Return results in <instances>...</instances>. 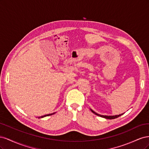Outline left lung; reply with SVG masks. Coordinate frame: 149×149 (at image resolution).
Returning a JSON list of instances; mask_svg holds the SVG:
<instances>
[{
    "label": "left lung",
    "mask_w": 149,
    "mask_h": 149,
    "mask_svg": "<svg viewBox=\"0 0 149 149\" xmlns=\"http://www.w3.org/2000/svg\"><path fill=\"white\" fill-rule=\"evenodd\" d=\"M91 111L93 112V113H94V114H96V115H97V116H100L101 117H102V118H106V119H116V118H119V116H120L121 115H123V114H119V115H116V116H108L99 115V114H97V113H96V112H94L93 111H92V110H91Z\"/></svg>",
    "instance_id": "8db88e82"
}]
</instances>
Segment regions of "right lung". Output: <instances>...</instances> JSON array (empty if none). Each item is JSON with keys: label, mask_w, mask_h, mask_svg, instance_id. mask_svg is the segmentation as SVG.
Listing matches in <instances>:
<instances>
[{"label": "right lung", "mask_w": 149, "mask_h": 149, "mask_svg": "<svg viewBox=\"0 0 149 149\" xmlns=\"http://www.w3.org/2000/svg\"><path fill=\"white\" fill-rule=\"evenodd\" d=\"M55 114V113H53V114H47V115H45V116H41L40 117V118H44V117H46V116H50V115H52V114Z\"/></svg>", "instance_id": "1"}]
</instances>
